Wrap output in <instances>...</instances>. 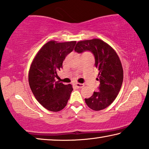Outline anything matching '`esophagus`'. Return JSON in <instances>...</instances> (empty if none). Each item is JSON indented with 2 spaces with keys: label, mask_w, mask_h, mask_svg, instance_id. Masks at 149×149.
I'll use <instances>...</instances> for the list:
<instances>
[{
  "label": "esophagus",
  "mask_w": 149,
  "mask_h": 149,
  "mask_svg": "<svg viewBox=\"0 0 149 149\" xmlns=\"http://www.w3.org/2000/svg\"><path fill=\"white\" fill-rule=\"evenodd\" d=\"M75 86H76L77 88H81L84 86V85L83 84L76 83V84H75Z\"/></svg>",
  "instance_id": "34e87169"
}]
</instances>
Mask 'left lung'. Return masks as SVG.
Instances as JSON below:
<instances>
[{"instance_id": "obj_1", "label": "left lung", "mask_w": 149, "mask_h": 149, "mask_svg": "<svg viewBox=\"0 0 149 149\" xmlns=\"http://www.w3.org/2000/svg\"><path fill=\"white\" fill-rule=\"evenodd\" d=\"M75 51L81 53L85 51L95 55V66L98 70V80L100 86L97 92L85 102L89 108L100 111L110 105L120 91L123 79V71L121 61L113 48L100 39L79 41Z\"/></svg>"}]
</instances>
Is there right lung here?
Masks as SVG:
<instances>
[{
	"label": "right lung",
	"instance_id": "1",
	"mask_svg": "<svg viewBox=\"0 0 149 149\" xmlns=\"http://www.w3.org/2000/svg\"><path fill=\"white\" fill-rule=\"evenodd\" d=\"M75 44L76 41H49L39 50L31 63L28 74L31 91L39 103L51 111L57 112L65 108L73 91L72 84L65 85L54 78Z\"/></svg>",
	"mask_w": 149,
	"mask_h": 149
}]
</instances>
